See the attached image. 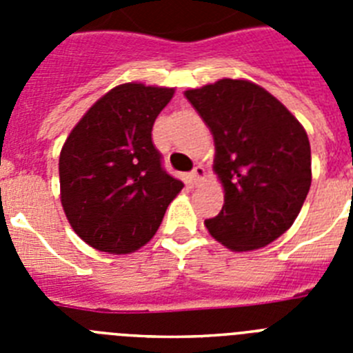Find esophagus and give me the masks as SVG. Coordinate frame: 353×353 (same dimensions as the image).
Listing matches in <instances>:
<instances>
[{
  "mask_svg": "<svg viewBox=\"0 0 353 353\" xmlns=\"http://www.w3.org/2000/svg\"><path fill=\"white\" fill-rule=\"evenodd\" d=\"M205 176H207V171H205V168L203 166H196L194 171L191 173V182L194 183V185H198V183L203 182Z\"/></svg>",
  "mask_w": 353,
  "mask_h": 353,
  "instance_id": "34e87169",
  "label": "esophagus"
}]
</instances>
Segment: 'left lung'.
<instances>
[{"label": "left lung", "instance_id": "1", "mask_svg": "<svg viewBox=\"0 0 353 353\" xmlns=\"http://www.w3.org/2000/svg\"><path fill=\"white\" fill-rule=\"evenodd\" d=\"M214 138L223 185L208 233L230 251L269 245L297 219L311 187V146L301 121L260 84L224 79L183 92Z\"/></svg>", "mask_w": 353, "mask_h": 353}]
</instances>
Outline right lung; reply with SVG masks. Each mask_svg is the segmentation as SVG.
<instances>
[{
  "mask_svg": "<svg viewBox=\"0 0 353 353\" xmlns=\"http://www.w3.org/2000/svg\"><path fill=\"white\" fill-rule=\"evenodd\" d=\"M174 88L123 83L83 114L60 152V199L72 230L97 251L148 242L183 183L161 166L152 127Z\"/></svg>",
  "mask_w": 353,
  "mask_h": 353,
  "instance_id": "right-lung-1",
  "label": "right lung"
}]
</instances>
